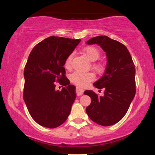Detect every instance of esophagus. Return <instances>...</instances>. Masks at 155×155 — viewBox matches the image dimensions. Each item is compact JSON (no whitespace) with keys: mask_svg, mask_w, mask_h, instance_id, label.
Returning a JSON list of instances; mask_svg holds the SVG:
<instances>
[{"mask_svg":"<svg viewBox=\"0 0 155 155\" xmlns=\"http://www.w3.org/2000/svg\"><path fill=\"white\" fill-rule=\"evenodd\" d=\"M76 93H77V96H80L83 95V93H84V90L80 89V88H77V91H76Z\"/></svg>","mask_w":155,"mask_h":155,"instance_id":"obj_1","label":"esophagus"}]
</instances>
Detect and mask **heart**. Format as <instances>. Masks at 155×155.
<instances>
[{
	"label": "heart",
	"instance_id": "heart-1",
	"mask_svg": "<svg viewBox=\"0 0 155 155\" xmlns=\"http://www.w3.org/2000/svg\"><path fill=\"white\" fill-rule=\"evenodd\" d=\"M82 53L87 57L89 60L91 61H96L100 58L101 53L100 51L96 47L94 46H87L82 50ZM72 55L70 54L66 58L64 61V67L66 69H70ZM94 68L96 70H100L101 66L97 64L94 65ZM94 80V75L91 73L81 72V71H75L70 75V80L75 84L78 85V87H84L87 86L90 82Z\"/></svg>",
	"mask_w": 155,
	"mask_h": 155
}]
</instances>
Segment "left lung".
<instances>
[{
    "label": "left lung",
    "instance_id": "8db88e82",
    "mask_svg": "<svg viewBox=\"0 0 155 155\" xmlns=\"http://www.w3.org/2000/svg\"><path fill=\"white\" fill-rule=\"evenodd\" d=\"M87 44L99 45L106 53L107 62L103 76L94 84L97 89H104V96H97L91 90L85 91L84 94L91 99L86 111L97 124L112 125L124 117L134 97V64L125 46L108 37H94Z\"/></svg>",
    "mask_w": 155,
    "mask_h": 155
}]
</instances>
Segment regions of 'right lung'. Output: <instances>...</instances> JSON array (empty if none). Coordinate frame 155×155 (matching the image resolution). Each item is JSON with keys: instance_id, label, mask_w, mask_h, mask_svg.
Here are the masks:
<instances>
[{"instance_id": "obj_1", "label": "right lung", "mask_w": 155, "mask_h": 155, "mask_svg": "<svg viewBox=\"0 0 155 155\" xmlns=\"http://www.w3.org/2000/svg\"><path fill=\"white\" fill-rule=\"evenodd\" d=\"M80 41L49 37L33 48L28 57L23 74V99L30 116L43 127H58L71 113L75 87L66 77L64 66ZM54 82L64 86L61 91L56 90Z\"/></svg>"}]
</instances>
